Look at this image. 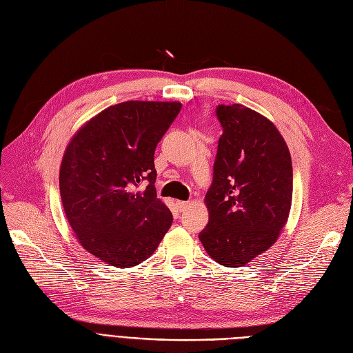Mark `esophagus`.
Segmentation results:
<instances>
[{"mask_svg":"<svg viewBox=\"0 0 353 353\" xmlns=\"http://www.w3.org/2000/svg\"><path fill=\"white\" fill-rule=\"evenodd\" d=\"M188 205H190L188 201H178L176 203V207H178L179 211H185L188 208Z\"/></svg>","mask_w":353,"mask_h":353,"instance_id":"esophagus-1","label":"esophagus"}]
</instances>
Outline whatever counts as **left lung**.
I'll list each match as a JSON object with an SVG mask.
<instances>
[{
  "label": "left lung",
  "mask_w": 353,
  "mask_h": 353,
  "mask_svg": "<svg viewBox=\"0 0 353 353\" xmlns=\"http://www.w3.org/2000/svg\"><path fill=\"white\" fill-rule=\"evenodd\" d=\"M223 128L213 184L205 194L208 224L199 234L208 255L243 266L270 249L287 224L292 165L275 124L242 104L219 105Z\"/></svg>",
  "instance_id": "8db88e82"
}]
</instances>
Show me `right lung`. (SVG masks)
<instances>
[{
	"mask_svg": "<svg viewBox=\"0 0 353 353\" xmlns=\"http://www.w3.org/2000/svg\"><path fill=\"white\" fill-rule=\"evenodd\" d=\"M182 104L124 101L82 124L59 171L63 211L81 246L100 261L132 268L157 250L172 214L157 196L153 154ZM147 181L140 190L139 182Z\"/></svg>",
	"mask_w": 353,
	"mask_h": 353,
	"instance_id": "1",
	"label": "right lung"
}]
</instances>
